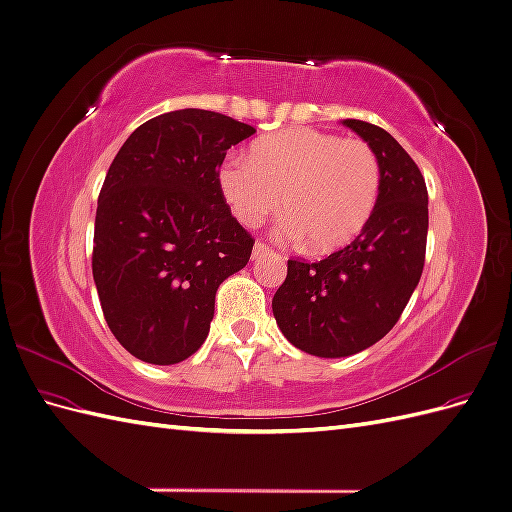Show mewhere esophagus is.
Listing matches in <instances>:
<instances>
[{
	"mask_svg": "<svg viewBox=\"0 0 512 512\" xmlns=\"http://www.w3.org/2000/svg\"><path fill=\"white\" fill-rule=\"evenodd\" d=\"M269 252H271L269 243H262V241H258V243L254 245V252H252V256H254V258H262V256H267Z\"/></svg>",
	"mask_w": 512,
	"mask_h": 512,
	"instance_id": "1",
	"label": "esophagus"
}]
</instances>
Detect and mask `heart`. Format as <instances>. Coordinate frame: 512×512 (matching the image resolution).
Here are the masks:
<instances>
[{
	"label": "heart",
	"instance_id": "b5f03b06",
	"mask_svg": "<svg viewBox=\"0 0 512 512\" xmlns=\"http://www.w3.org/2000/svg\"><path fill=\"white\" fill-rule=\"evenodd\" d=\"M382 166L365 141L314 128L260 138L250 158H228L220 190L237 220L258 226L282 207V235L305 239L314 254L342 250L376 211Z\"/></svg>",
	"mask_w": 512,
	"mask_h": 512
}]
</instances>
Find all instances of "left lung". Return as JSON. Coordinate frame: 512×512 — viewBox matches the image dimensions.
<instances>
[{"mask_svg": "<svg viewBox=\"0 0 512 512\" xmlns=\"http://www.w3.org/2000/svg\"><path fill=\"white\" fill-rule=\"evenodd\" d=\"M382 166L378 205L361 235L327 258L288 260L273 316L288 342L316 356H348L376 344L404 312L427 250V185L395 138L361 119H344Z\"/></svg>", "mask_w": 512, "mask_h": 512, "instance_id": "left-lung-1", "label": "left lung"}]
</instances>
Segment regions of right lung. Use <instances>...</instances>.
<instances>
[{"instance_id": "right-lung-1", "label": "right lung", "mask_w": 512, "mask_h": 512, "mask_svg": "<svg viewBox=\"0 0 512 512\" xmlns=\"http://www.w3.org/2000/svg\"><path fill=\"white\" fill-rule=\"evenodd\" d=\"M256 130L183 108L138 126L102 183L91 269L108 329L136 359L173 365L209 335L215 290L252 256L220 190L226 151Z\"/></svg>"}]
</instances>
